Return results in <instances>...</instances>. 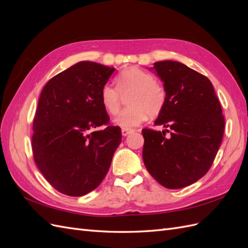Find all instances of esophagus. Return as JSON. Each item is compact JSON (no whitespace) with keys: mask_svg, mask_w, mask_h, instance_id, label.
I'll use <instances>...</instances> for the list:
<instances>
[{"mask_svg":"<svg viewBox=\"0 0 248 248\" xmlns=\"http://www.w3.org/2000/svg\"><path fill=\"white\" fill-rule=\"evenodd\" d=\"M132 132H133V130H131V129H122V136L127 137L128 134H130Z\"/></svg>","mask_w":248,"mask_h":248,"instance_id":"obj_1","label":"esophagus"}]
</instances>
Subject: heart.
Listing matches in <instances>:
<instances>
[{"label": "heart", "instance_id": "b5f03b06", "mask_svg": "<svg viewBox=\"0 0 248 248\" xmlns=\"http://www.w3.org/2000/svg\"><path fill=\"white\" fill-rule=\"evenodd\" d=\"M117 88L106 85L101 90L103 108L111 115H115L121 107V94L130 93L127 104L114 119V123L123 129H130L146 121L148 116H156L162 110L167 100L164 88L155 81L154 77L144 70L130 67L120 74ZM120 92L119 93L118 91Z\"/></svg>", "mask_w": 248, "mask_h": 248}]
</instances>
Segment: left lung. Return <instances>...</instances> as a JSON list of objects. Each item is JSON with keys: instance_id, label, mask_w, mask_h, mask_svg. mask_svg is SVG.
Segmentation results:
<instances>
[{"instance_id": "1", "label": "left lung", "mask_w": 248, "mask_h": 248, "mask_svg": "<svg viewBox=\"0 0 248 248\" xmlns=\"http://www.w3.org/2000/svg\"><path fill=\"white\" fill-rule=\"evenodd\" d=\"M163 82L166 104L155 120L166 130L142 129V159L157 182L183 188L205 176L220 147L224 118L212 82L177 61L155 62L150 68ZM169 128L171 136L167 138Z\"/></svg>"}]
</instances>
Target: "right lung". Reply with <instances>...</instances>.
Here are the masks:
<instances>
[{"mask_svg":"<svg viewBox=\"0 0 248 248\" xmlns=\"http://www.w3.org/2000/svg\"><path fill=\"white\" fill-rule=\"evenodd\" d=\"M114 71L81 61L48 80L40 94L33 122L34 159L48 183L66 196L97 188L121 142V129L108 125L100 97ZM98 126L103 128L88 133Z\"/></svg>","mask_w":248,"mask_h":248,"instance_id":"add662e5","label":"right lung"}]
</instances>
